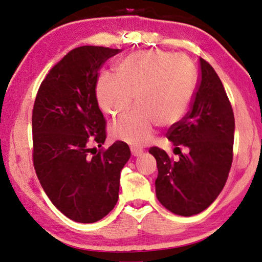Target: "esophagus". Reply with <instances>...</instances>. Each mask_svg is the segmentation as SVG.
Returning a JSON list of instances; mask_svg holds the SVG:
<instances>
[{
  "label": "esophagus",
  "mask_w": 262,
  "mask_h": 262,
  "mask_svg": "<svg viewBox=\"0 0 262 262\" xmlns=\"http://www.w3.org/2000/svg\"><path fill=\"white\" fill-rule=\"evenodd\" d=\"M130 149H131V153L134 157H139V155L143 153V149H141L140 147H137V146H131Z\"/></svg>",
  "instance_id": "34e87169"
}]
</instances>
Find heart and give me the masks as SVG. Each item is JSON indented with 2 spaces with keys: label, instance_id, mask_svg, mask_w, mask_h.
<instances>
[{
  "label": "heart",
  "instance_id": "heart-1",
  "mask_svg": "<svg viewBox=\"0 0 262 262\" xmlns=\"http://www.w3.org/2000/svg\"><path fill=\"white\" fill-rule=\"evenodd\" d=\"M195 75L189 58L163 50L128 55L116 67V76L104 73L96 84V99L105 114L117 115L137 107L112 123L114 138L134 145L152 139L157 123L171 126L184 117L194 93Z\"/></svg>",
  "mask_w": 262,
  "mask_h": 262
}]
</instances>
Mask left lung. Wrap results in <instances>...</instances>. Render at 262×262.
I'll use <instances>...</instances> for the list:
<instances>
[{
	"mask_svg": "<svg viewBox=\"0 0 262 262\" xmlns=\"http://www.w3.org/2000/svg\"><path fill=\"white\" fill-rule=\"evenodd\" d=\"M200 78L191 108L167 132L180 160L150 147L157 160V198L171 213L192 216L205 210L221 193L232 163L235 117L217 73L199 58ZM181 147L189 153L183 155Z\"/></svg>",
	"mask_w": 262,
	"mask_h": 262,
	"instance_id": "obj_1",
	"label": "left lung"
}]
</instances>
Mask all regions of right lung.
Wrapping results in <instances>:
<instances>
[{
  "label": "right lung",
  "mask_w": 262,
  "mask_h": 262,
  "mask_svg": "<svg viewBox=\"0 0 262 262\" xmlns=\"http://www.w3.org/2000/svg\"><path fill=\"white\" fill-rule=\"evenodd\" d=\"M119 52L99 46L72 49L50 69L34 101L36 176L55 207L75 222H96L115 207L121 171L131 157L124 141L93 147L107 138L95 93L99 70Z\"/></svg>",
  "instance_id": "1"
}]
</instances>
